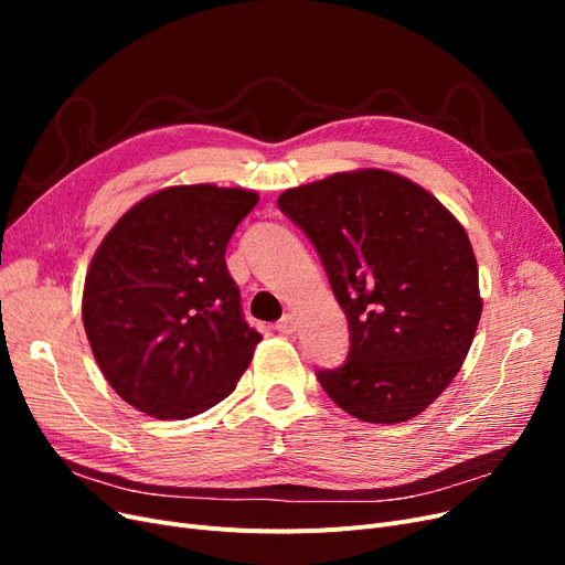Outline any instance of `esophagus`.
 I'll list each match as a JSON object with an SVG mask.
<instances>
[{"mask_svg":"<svg viewBox=\"0 0 565 565\" xmlns=\"http://www.w3.org/2000/svg\"><path fill=\"white\" fill-rule=\"evenodd\" d=\"M276 330H278V332H282V334H292V332H297V318H295L292 313H285V316L278 320Z\"/></svg>","mask_w":565,"mask_h":565,"instance_id":"esophagus-1","label":"esophagus"}]
</instances>
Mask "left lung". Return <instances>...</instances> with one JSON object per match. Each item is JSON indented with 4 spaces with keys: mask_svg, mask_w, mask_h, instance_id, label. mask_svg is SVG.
<instances>
[{
    "mask_svg": "<svg viewBox=\"0 0 565 565\" xmlns=\"http://www.w3.org/2000/svg\"><path fill=\"white\" fill-rule=\"evenodd\" d=\"M278 207L311 237L349 320L347 363L318 370L324 393L372 424L424 413L465 363L483 311L465 226L386 169L289 188Z\"/></svg>",
    "mask_w": 565,
    "mask_h": 565,
    "instance_id": "1",
    "label": "left lung"
}]
</instances>
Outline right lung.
Listing matches in <instances>:
<instances>
[{
  "label": "right lung",
  "instance_id": "add662e5",
  "mask_svg": "<svg viewBox=\"0 0 565 565\" xmlns=\"http://www.w3.org/2000/svg\"><path fill=\"white\" fill-rule=\"evenodd\" d=\"M259 195L212 183L136 202L98 245L82 295L96 363L158 419H188L235 391L262 334L243 318L226 245Z\"/></svg>",
  "mask_w": 565,
  "mask_h": 565
}]
</instances>
